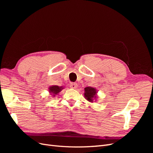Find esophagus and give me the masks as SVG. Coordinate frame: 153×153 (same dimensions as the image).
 <instances>
[{
	"mask_svg": "<svg viewBox=\"0 0 153 153\" xmlns=\"http://www.w3.org/2000/svg\"><path fill=\"white\" fill-rule=\"evenodd\" d=\"M77 87H78V84L76 83H71L70 84V87L72 88V89H76Z\"/></svg>",
	"mask_w": 153,
	"mask_h": 153,
	"instance_id": "obj_1",
	"label": "esophagus"
}]
</instances>
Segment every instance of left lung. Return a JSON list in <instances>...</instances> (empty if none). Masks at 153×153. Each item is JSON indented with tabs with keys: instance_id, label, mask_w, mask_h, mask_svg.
<instances>
[{
	"instance_id": "8db88e82",
	"label": "left lung",
	"mask_w": 153,
	"mask_h": 153,
	"mask_svg": "<svg viewBox=\"0 0 153 153\" xmlns=\"http://www.w3.org/2000/svg\"><path fill=\"white\" fill-rule=\"evenodd\" d=\"M97 90L94 87H87L84 89V97L89 102H93L97 98Z\"/></svg>"
}]
</instances>
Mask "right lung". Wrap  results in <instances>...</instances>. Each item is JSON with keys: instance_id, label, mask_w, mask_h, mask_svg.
Segmentation results:
<instances>
[{"instance_id": "obj_1", "label": "right lung", "mask_w": 153, "mask_h": 153, "mask_svg": "<svg viewBox=\"0 0 153 153\" xmlns=\"http://www.w3.org/2000/svg\"><path fill=\"white\" fill-rule=\"evenodd\" d=\"M64 89L63 87H59L57 85H52L49 87V92L51 94V95H52L53 97L57 95L60 92H61L62 89Z\"/></svg>"}]
</instances>
